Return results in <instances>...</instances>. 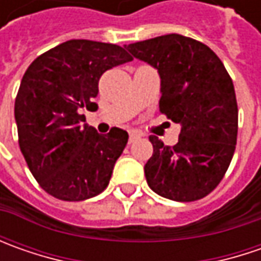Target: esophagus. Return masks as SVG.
I'll return each instance as SVG.
<instances>
[{
    "mask_svg": "<svg viewBox=\"0 0 261 261\" xmlns=\"http://www.w3.org/2000/svg\"><path fill=\"white\" fill-rule=\"evenodd\" d=\"M141 136V134L138 132V130H129V142H134V141H136L138 138Z\"/></svg>",
    "mask_w": 261,
    "mask_h": 261,
    "instance_id": "esophagus-1",
    "label": "esophagus"
}]
</instances>
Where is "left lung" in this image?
<instances>
[{
  "instance_id": "1",
  "label": "left lung",
  "mask_w": 261,
  "mask_h": 261,
  "mask_svg": "<svg viewBox=\"0 0 261 261\" xmlns=\"http://www.w3.org/2000/svg\"><path fill=\"white\" fill-rule=\"evenodd\" d=\"M125 47L158 71L160 110L181 126L174 146L149 136L154 152L144 167L146 183L175 202L205 197L236 151L238 107L231 76L211 47L186 36H158Z\"/></svg>"
}]
</instances>
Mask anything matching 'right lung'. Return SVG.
I'll return each instance as SVG.
<instances>
[{
  "label": "right lung",
  "mask_w": 261,
  "mask_h": 261,
  "mask_svg": "<svg viewBox=\"0 0 261 261\" xmlns=\"http://www.w3.org/2000/svg\"><path fill=\"white\" fill-rule=\"evenodd\" d=\"M132 61L122 46L68 40L37 56L15 97L18 145L40 187L68 202L105 190L127 132L101 135L86 123L84 110L98 109V80L107 69Z\"/></svg>",
  "instance_id": "obj_1"
}]
</instances>
